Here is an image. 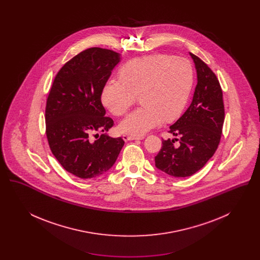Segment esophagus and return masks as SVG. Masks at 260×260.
Here are the masks:
<instances>
[{
    "label": "esophagus",
    "instance_id": "34e87169",
    "mask_svg": "<svg viewBox=\"0 0 260 260\" xmlns=\"http://www.w3.org/2000/svg\"><path fill=\"white\" fill-rule=\"evenodd\" d=\"M143 138H144L143 136H127V135H124V136H123V139H124V141L137 140V139H143Z\"/></svg>",
    "mask_w": 260,
    "mask_h": 260
}]
</instances>
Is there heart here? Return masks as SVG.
I'll return each instance as SVG.
<instances>
[{"label": "heart", "instance_id": "heart-1", "mask_svg": "<svg viewBox=\"0 0 260 260\" xmlns=\"http://www.w3.org/2000/svg\"><path fill=\"white\" fill-rule=\"evenodd\" d=\"M194 82L192 64L180 56L158 53L126 62L120 79H110L102 89L103 105L122 116L139 94L142 105L127 115L120 131L143 136L162 121L173 122L185 109Z\"/></svg>", "mask_w": 260, "mask_h": 260}]
</instances>
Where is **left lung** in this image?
<instances>
[{"mask_svg":"<svg viewBox=\"0 0 260 260\" xmlns=\"http://www.w3.org/2000/svg\"><path fill=\"white\" fill-rule=\"evenodd\" d=\"M197 71V86L185 113L170 126L174 139H162L155 157V166L173 177H186L197 173L218 147L224 123L222 89L215 74L198 56L190 52Z\"/></svg>","mask_w":260,"mask_h":260,"instance_id":"obj_1","label":"left lung"}]
</instances>
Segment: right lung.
<instances>
[{"mask_svg": "<svg viewBox=\"0 0 260 260\" xmlns=\"http://www.w3.org/2000/svg\"><path fill=\"white\" fill-rule=\"evenodd\" d=\"M121 54L90 48L66 62L55 76L46 106V134L53 156L68 173L87 179L106 173L124 141L106 134L114 122L105 116L102 89ZM102 131L101 136L94 135ZM94 136L95 140L91 136Z\"/></svg>", "mask_w": 260, "mask_h": 260, "instance_id": "add662e5", "label": "right lung"}]
</instances>
